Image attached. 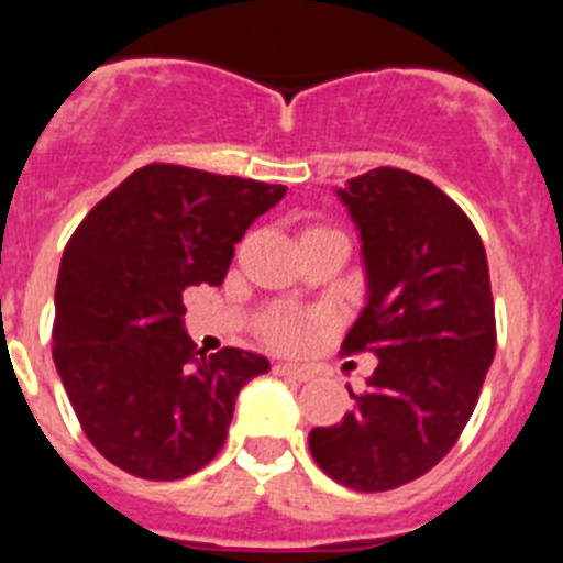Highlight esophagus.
I'll use <instances>...</instances> for the list:
<instances>
[{"label":"esophagus","mask_w":563,"mask_h":563,"mask_svg":"<svg viewBox=\"0 0 563 563\" xmlns=\"http://www.w3.org/2000/svg\"><path fill=\"white\" fill-rule=\"evenodd\" d=\"M278 372L298 383H307L312 377V369H307V366H298V363H282V366H278Z\"/></svg>","instance_id":"esophagus-1"}]
</instances>
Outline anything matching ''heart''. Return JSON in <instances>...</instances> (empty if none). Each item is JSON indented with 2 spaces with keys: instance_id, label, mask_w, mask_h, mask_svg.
Masks as SVG:
<instances>
[{
  "instance_id": "heart-1",
  "label": "heart",
  "mask_w": 563,
  "mask_h": 563,
  "mask_svg": "<svg viewBox=\"0 0 563 563\" xmlns=\"http://www.w3.org/2000/svg\"><path fill=\"white\" fill-rule=\"evenodd\" d=\"M265 335L278 346H296L305 338V321L292 312H276L265 321Z\"/></svg>"
}]
</instances>
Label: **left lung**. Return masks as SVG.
Here are the masks:
<instances>
[{
  "label": "left lung",
  "instance_id": "8db88e82",
  "mask_svg": "<svg viewBox=\"0 0 563 563\" xmlns=\"http://www.w3.org/2000/svg\"><path fill=\"white\" fill-rule=\"evenodd\" d=\"M361 239L366 301L343 350L377 369L355 409L310 431L312 460L355 490H391L454 449L496 352L485 245L420 174L372 168L335 188Z\"/></svg>",
  "mask_w": 563,
  "mask_h": 563
}]
</instances>
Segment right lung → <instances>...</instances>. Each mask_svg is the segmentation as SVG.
Masks as SVG:
<instances>
[{
  "label": "right lung",
  "instance_id": "obj_1",
  "mask_svg": "<svg viewBox=\"0 0 563 563\" xmlns=\"http://www.w3.org/2000/svg\"><path fill=\"white\" fill-rule=\"evenodd\" d=\"M287 186L152 163L84 217L56 282L53 361L89 442L141 479L197 474L267 357L206 355L183 290L222 285L233 245Z\"/></svg>",
  "mask_w": 563,
  "mask_h": 563
}]
</instances>
